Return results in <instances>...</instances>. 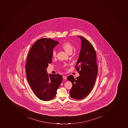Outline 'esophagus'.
I'll list each match as a JSON object with an SVG mask.
<instances>
[{
  "mask_svg": "<svg viewBox=\"0 0 128 128\" xmlns=\"http://www.w3.org/2000/svg\"><path fill=\"white\" fill-rule=\"evenodd\" d=\"M63 79H64V80H66V76H63Z\"/></svg>",
  "mask_w": 128,
  "mask_h": 128,
  "instance_id": "34e87169",
  "label": "esophagus"
}]
</instances>
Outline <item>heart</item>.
Listing matches in <instances>:
<instances>
[{"instance_id": "heart-1", "label": "heart", "mask_w": 128, "mask_h": 128, "mask_svg": "<svg viewBox=\"0 0 128 128\" xmlns=\"http://www.w3.org/2000/svg\"><path fill=\"white\" fill-rule=\"evenodd\" d=\"M62 47L64 50L66 52L69 54H70L72 53V52L73 51L74 48V46L73 44L69 42H65L62 45ZM52 55L53 57L56 56V50H54L53 51Z\"/></svg>"}]
</instances>
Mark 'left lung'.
<instances>
[{"label":"left lung","mask_w":128,"mask_h":128,"mask_svg":"<svg viewBox=\"0 0 128 128\" xmlns=\"http://www.w3.org/2000/svg\"><path fill=\"white\" fill-rule=\"evenodd\" d=\"M81 40V48L75 68L80 76L74 78L72 75L67 80L72 84L70 91L71 98L82 99L87 96L94 85L98 68L96 52L88 40L82 36H78Z\"/></svg>","instance_id":"1"}]
</instances>
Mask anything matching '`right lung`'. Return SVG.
<instances>
[{
  "label": "right lung",
  "mask_w": 128,
  "mask_h": 128,
  "mask_svg": "<svg viewBox=\"0 0 128 128\" xmlns=\"http://www.w3.org/2000/svg\"><path fill=\"white\" fill-rule=\"evenodd\" d=\"M59 43L52 39H40L32 45L27 57V80L36 96L43 101L55 97L62 80V75L48 74L46 69L52 63L54 48Z\"/></svg>",
  "instance_id": "add662e5"
}]
</instances>
